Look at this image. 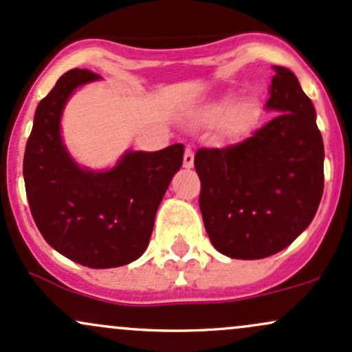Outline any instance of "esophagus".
I'll return each instance as SVG.
<instances>
[{"instance_id": "34e87169", "label": "esophagus", "mask_w": 352, "mask_h": 352, "mask_svg": "<svg viewBox=\"0 0 352 352\" xmlns=\"http://www.w3.org/2000/svg\"><path fill=\"white\" fill-rule=\"evenodd\" d=\"M183 164H184V168H192V164H195V153H192L191 148L184 149Z\"/></svg>"}]
</instances>
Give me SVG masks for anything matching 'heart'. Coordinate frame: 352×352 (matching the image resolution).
Returning a JSON list of instances; mask_svg holds the SVG:
<instances>
[{
	"label": "heart",
	"mask_w": 352,
	"mask_h": 352,
	"mask_svg": "<svg viewBox=\"0 0 352 352\" xmlns=\"http://www.w3.org/2000/svg\"><path fill=\"white\" fill-rule=\"evenodd\" d=\"M248 120H250V109H248V106L236 104L228 114V126L232 129H238L241 126L246 124Z\"/></svg>",
	"instance_id": "obj_1"
}]
</instances>
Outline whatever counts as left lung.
<instances>
[{
	"instance_id": "8db88e82",
	"label": "left lung",
	"mask_w": 352,
	"mask_h": 352,
	"mask_svg": "<svg viewBox=\"0 0 352 352\" xmlns=\"http://www.w3.org/2000/svg\"><path fill=\"white\" fill-rule=\"evenodd\" d=\"M266 108L274 118L226 148H201L199 209L212 246L234 259H261L309 226L324 189V146L316 111L293 71L272 66Z\"/></svg>"
}]
</instances>
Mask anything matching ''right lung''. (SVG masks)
Wrapping results in <instances>:
<instances>
[{
	"label": "right lung",
	"instance_id": "1",
	"mask_svg": "<svg viewBox=\"0 0 352 352\" xmlns=\"http://www.w3.org/2000/svg\"><path fill=\"white\" fill-rule=\"evenodd\" d=\"M100 80L69 69L39 101L26 143L23 175L34 223L51 248L94 270L136 261L148 248L155 216L183 164V144L128 151L109 171L82 169L59 133L63 108L78 86Z\"/></svg>",
	"mask_w": 352,
	"mask_h": 352
}]
</instances>
